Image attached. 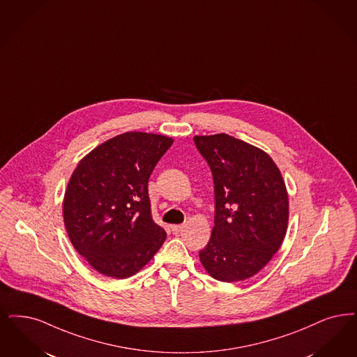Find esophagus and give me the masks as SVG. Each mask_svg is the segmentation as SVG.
I'll list each match as a JSON object with an SVG mask.
<instances>
[{
	"mask_svg": "<svg viewBox=\"0 0 357 357\" xmlns=\"http://www.w3.org/2000/svg\"><path fill=\"white\" fill-rule=\"evenodd\" d=\"M183 225H172V234H178V232H181L182 229H183Z\"/></svg>",
	"mask_w": 357,
	"mask_h": 357,
	"instance_id": "1",
	"label": "esophagus"
}]
</instances>
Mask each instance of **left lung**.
<instances>
[{
  "label": "left lung",
  "instance_id": "1",
  "mask_svg": "<svg viewBox=\"0 0 357 357\" xmlns=\"http://www.w3.org/2000/svg\"><path fill=\"white\" fill-rule=\"evenodd\" d=\"M215 192L214 229L199 251L203 267L220 282L254 276L278 252L288 225V194L271 157L227 134L197 135Z\"/></svg>",
  "mask_w": 357,
  "mask_h": 357
}]
</instances>
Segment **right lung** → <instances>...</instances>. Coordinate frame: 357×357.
Masks as SVG:
<instances>
[{
	"label": "right lung",
	"mask_w": 357,
	"mask_h": 357,
	"mask_svg": "<svg viewBox=\"0 0 357 357\" xmlns=\"http://www.w3.org/2000/svg\"><path fill=\"white\" fill-rule=\"evenodd\" d=\"M172 138L128 131L97 146L77 166L63 198V222L79 255L97 271L126 279L166 241L153 220L149 178Z\"/></svg>",
	"instance_id": "add662e5"
}]
</instances>
